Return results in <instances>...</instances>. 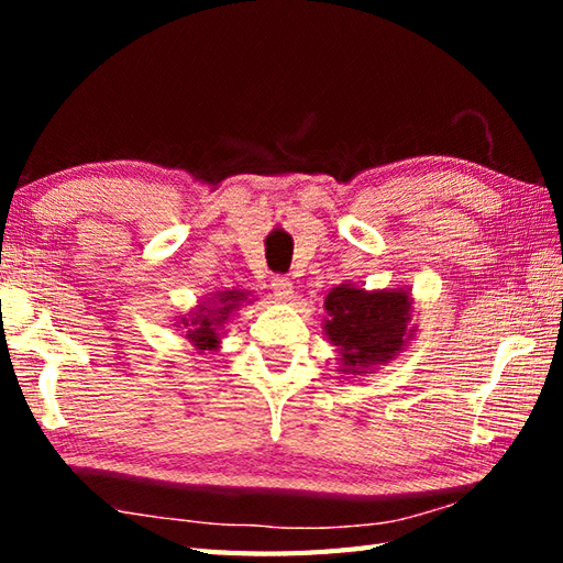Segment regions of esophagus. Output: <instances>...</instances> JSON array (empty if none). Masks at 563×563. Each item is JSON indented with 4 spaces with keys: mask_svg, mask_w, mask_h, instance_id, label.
Wrapping results in <instances>:
<instances>
[{
    "mask_svg": "<svg viewBox=\"0 0 563 563\" xmlns=\"http://www.w3.org/2000/svg\"><path fill=\"white\" fill-rule=\"evenodd\" d=\"M271 290H273L275 297H278V300H283V302H290L292 295H295V288H292V283H290L288 278H273Z\"/></svg>",
    "mask_w": 563,
    "mask_h": 563,
    "instance_id": "34e87169",
    "label": "esophagus"
}]
</instances>
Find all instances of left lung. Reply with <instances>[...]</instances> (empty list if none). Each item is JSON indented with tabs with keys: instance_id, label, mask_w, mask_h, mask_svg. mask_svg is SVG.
Listing matches in <instances>:
<instances>
[{
	"instance_id": "obj_1",
	"label": "left lung",
	"mask_w": 563,
	"mask_h": 563,
	"mask_svg": "<svg viewBox=\"0 0 563 563\" xmlns=\"http://www.w3.org/2000/svg\"><path fill=\"white\" fill-rule=\"evenodd\" d=\"M321 329L339 353L341 377H365L394 361L416 339L409 288L365 290L345 280L324 297Z\"/></svg>"
}]
</instances>
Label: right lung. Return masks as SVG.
<instances>
[{"instance_id":"1","label":"right lung","mask_w":563,"mask_h":563,"mask_svg":"<svg viewBox=\"0 0 563 563\" xmlns=\"http://www.w3.org/2000/svg\"><path fill=\"white\" fill-rule=\"evenodd\" d=\"M249 290H214L208 297L198 300V305L188 314L174 319L176 331L188 339L196 353H218L222 349V331L234 312L244 305H251Z\"/></svg>"}]
</instances>
